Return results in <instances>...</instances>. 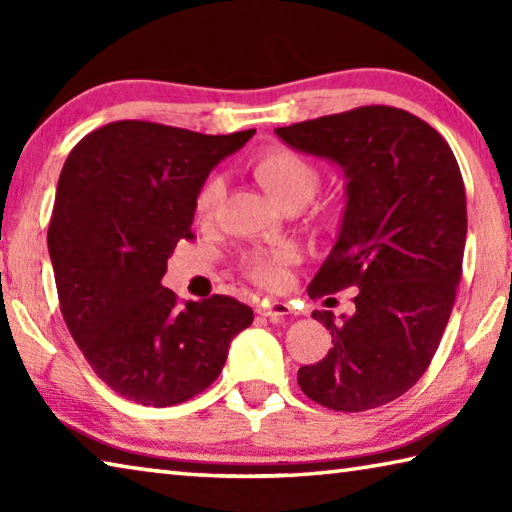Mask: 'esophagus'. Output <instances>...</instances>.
<instances>
[{
	"mask_svg": "<svg viewBox=\"0 0 512 512\" xmlns=\"http://www.w3.org/2000/svg\"><path fill=\"white\" fill-rule=\"evenodd\" d=\"M257 314L271 320H284L293 314V307L289 302H282V300H264L262 305H257Z\"/></svg>",
	"mask_w": 512,
	"mask_h": 512,
	"instance_id": "1",
	"label": "esophagus"
}]
</instances>
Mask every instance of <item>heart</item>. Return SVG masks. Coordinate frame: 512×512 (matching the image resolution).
<instances>
[{
	"label": "heart",
	"mask_w": 512,
	"mask_h": 512,
	"mask_svg": "<svg viewBox=\"0 0 512 512\" xmlns=\"http://www.w3.org/2000/svg\"><path fill=\"white\" fill-rule=\"evenodd\" d=\"M255 178L266 194L282 207L289 203H307L318 189V171L307 158L287 146H268L250 160ZM223 194V180L212 173L203 180L194 198L198 219H210ZM298 259V250L291 244L277 248L246 250L239 257V271L255 284L266 289L284 287L289 280V264Z\"/></svg>",
	"instance_id": "1"
}]
</instances>
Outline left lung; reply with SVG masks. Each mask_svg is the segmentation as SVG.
I'll return each instance as SVG.
<instances>
[{
    "instance_id": "1",
    "label": "left lung",
    "mask_w": 512,
    "mask_h": 512,
    "mask_svg": "<svg viewBox=\"0 0 512 512\" xmlns=\"http://www.w3.org/2000/svg\"><path fill=\"white\" fill-rule=\"evenodd\" d=\"M291 149L339 164V239L309 298L357 287L354 311H314L332 348L298 370L309 400L334 411L377 409L404 395L436 354L463 273L467 207L449 144L393 106H361L275 128Z\"/></svg>"
}]
</instances>
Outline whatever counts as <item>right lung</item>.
<instances>
[{
  "label": "right lung",
  "instance_id": "1",
  "mask_svg": "<svg viewBox=\"0 0 512 512\" xmlns=\"http://www.w3.org/2000/svg\"><path fill=\"white\" fill-rule=\"evenodd\" d=\"M253 135L124 119L67 155L47 232L60 311L92 370L126 400L158 409L192 400L253 323L235 298L180 305L160 284L178 241L194 239L198 187Z\"/></svg>",
  "mask_w": 512,
  "mask_h": 512
}]
</instances>
